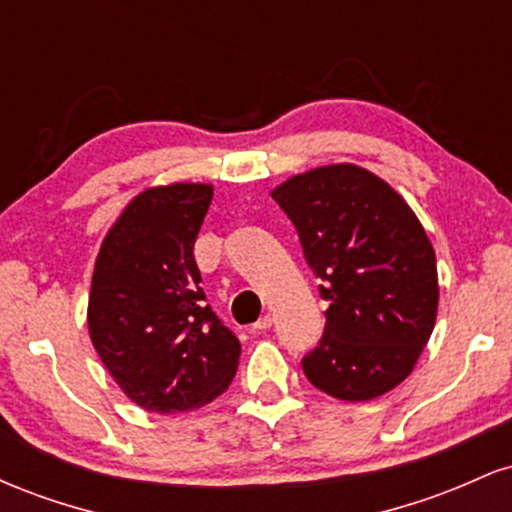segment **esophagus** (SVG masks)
Masks as SVG:
<instances>
[{
    "instance_id": "obj_1",
    "label": "esophagus",
    "mask_w": 512,
    "mask_h": 512,
    "mask_svg": "<svg viewBox=\"0 0 512 512\" xmlns=\"http://www.w3.org/2000/svg\"><path fill=\"white\" fill-rule=\"evenodd\" d=\"M272 322H274L272 315H262L260 320H257L255 325H252V330H255V332H264V330H269V327H272Z\"/></svg>"
}]
</instances>
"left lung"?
<instances>
[{
    "mask_svg": "<svg viewBox=\"0 0 512 512\" xmlns=\"http://www.w3.org/2000/svg\"><path fill=\"white\" fill-rule=\"evenodd\" d=\"M320 284L325 332L303 373L317 390L366 402L414 370L438 313L436 252L409 204L366 168L339 163L272 192Z\"/></svg>",
    "mask_w": 512,
    "mask_h": 512,
    "instance_id": "left-lung-1",
    "label": "left lung"
}]
</instances>
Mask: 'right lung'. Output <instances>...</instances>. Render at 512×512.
Listing matches in <instances>:
<instances>
[{
    "label": "right lung",
    "mask_w": 512,
    "mask_h": 512,
    "mask_svg": "<svg viewBox=\"0 0 512 512\" xmlns=\"http://www.w3.org/2000/svg\"><path fill=\"white\" fill-rule=\"evenodd\" d=\"M214 190L151 187L122 211L98 252L88 332L122 392L146 411L178 414L228 390L240 342L204 296L195 240Z\"/></svg>",
    "instance_id": "add662e5"
}]
</instances>
